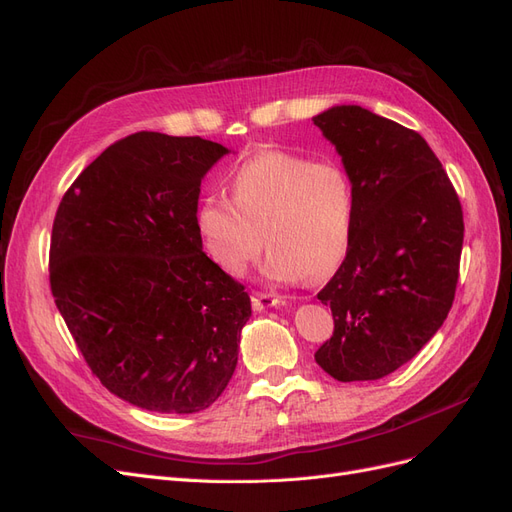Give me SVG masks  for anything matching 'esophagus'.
<instances>
[{"mask_svg": "<svg viewBox=\"0 0 512 512\" xmlns=\"http://www.w3.org/2000/svg\"><path fill=\"white\" fill-rule=\"evenodd\" d=\"M277 305H282V301L277 299V297H273V294H265V292H254L252 294L254 312H265V309L277 307Z\"/></svg>", "mask_w": 512, "mask_h": 512, "instance_id": "obj_1", "label": "esophagus"}]
</instances>
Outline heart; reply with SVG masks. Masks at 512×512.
I'll use <instances>...</instances> for the list:
<instances>
[{"instance_id": "b5f03b06", "label": "heart", "mask_w": 512, "mask_h": 512, "mask_svg": "<svg viewBox=\"0 0 512 512\" xmlns=\"http://www.w3.org/2000/svg\"><path fill=\"white\" fill-rule=\"evenodd\" d=\"M232 203L207 196L196 209V230L211 260L241 275L262 250L271 280L329 277L348 254L356 194L348 170L335 160H309L288 151H260L230 177Z\"/></svg>"}]
</instances>
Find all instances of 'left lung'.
Wrapping results in <instances>:
<instances>
[{
	"mask_svg": "<svg viewBox=\"0 0 512 512\" xmlns=\"http://www.w3.org/2000/svg\"><path fill=\"white\" fill-rule=\"evenodd\" d=\"M314 126L354 183L348 254L318 292L335 329L316 363L339 382L380 380L438 333L455 299L463 213L425 138L356 104L331 106Z\"/></svg>",
	"mask_w": 512,
	"mask_h": 512,
	"instance_id": "8db88e82",
	"label": "left lung"
}]
</instances>
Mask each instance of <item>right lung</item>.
Returning a JSON list of instances; mask_svg holds the SVG:
<instances>
[{
    "instance_id": "1",
    "label": "right lung",
    "mask_w": 512,
    "mask_h": 512,
    "mask_svg": "<svg viewBox=\"0 0 512 512\" xmlns=\"http://www.w3.org/2000/svg\"><path fill=\"white\" fill-rule=\"evenodd\" d=\"M226 153L136 132L76 177L55 215L59 314L106 389L149 412L205 410L235 374L252 303L196 230L200 181Z\"/></svg>"
}]
</instances>
